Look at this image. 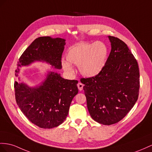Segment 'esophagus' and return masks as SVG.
I'll list each match as a JSON object with an SVG mask.
<instances>
[{
  "label": "esophagus",
  "instance_id": "esophagus-1",
  "mask_svg": "<svg viewBox=\"0 0 152 152\" xmlns=\"http://www.w3.org/2000/svg\"><path fill=\"white\" fill-rule=\"evenodd\" d=\"M77 88H78V89H79L80 91H82L83 87V84H82L81 83L79 82L78 83H77Z\"/></svg>",
  "mask_w": 152,
  "mask_h": 152
}]
</instances>
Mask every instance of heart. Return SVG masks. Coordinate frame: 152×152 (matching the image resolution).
<instances>
[{
	"label": "heart",
	"instance_id": "obj_1",
	"mask_svg": "<svg viewBox=\"0 0 152 152\" xmlns=\"http://www.w3.org/2000/svg\"><path fill=\"white\" fill-rule=\"evenodd\" d=\"M107 56V48L103 43H80L68 50L66 54L67 60H61V67L68 75H73L75 70L72 65H77L81 75L94 77L102 71Z\"/></svg>",
	"mask_w": 152,
	"mask_h": 152
}]
</instances>
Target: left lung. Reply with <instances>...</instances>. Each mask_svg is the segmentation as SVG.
Masks as SVG:
<instances>
[{"instance_id":"1","label":"left lung","mask_w":152,"mask_h":152,"mask_svg":"<svg viewBox=\"0 0 152 152\" xmlns=\"http://www.w3.org/2000/svg\"><path fill=\"white\" fill-rule=\"evenodd\" d=\"M111 51L98 75L81 80L91 118L100 124L110 125L124 118L137 102L139 70L127 45L108 36Z\"/></svg>"}]
</instances>
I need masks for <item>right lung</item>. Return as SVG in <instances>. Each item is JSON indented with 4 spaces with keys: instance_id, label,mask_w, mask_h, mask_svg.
I'll return each mask as SVG.
<instances>
[{
    "instance_id": "right-lung-1",
    "label": "right lung",
    "mask_w": 152,
    "mask_h": 152,
    "mask_svg": "<svg viewBox=\"0 0 152 152\" xmlns=\"http://www.w3.org/2000/svg\"><path fill=\"white\" fill-rule=\"evenodd\" d=\"M65 45V40L61 38L42 37L35 39L19 58L15 71L18 79L14 83L18 106L31 122L42 128L56 127L65 120L72 100L78 92V81L66 80L59 73L48 71L42 81L31 87L18 77L20 68L41 61L61 69Z\"/></svg>"
}]
</instances>
